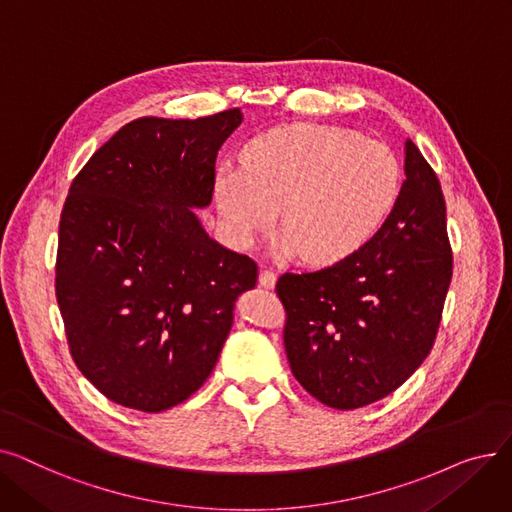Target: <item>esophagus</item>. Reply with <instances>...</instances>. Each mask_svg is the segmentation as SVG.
Returning <instances> with one entry per match:
<instances>
[{
    "label": "esophagus",
    "mask_w": 512,
    "mask_h": 512,
    "mask_svg": "<svg viewBox=\"0 0 512 512\" xmlns=\"http://www.w3.org/2000/svg\"><path fill=\"white\" fill-rule=\"evenodd\" d=\"M259 286L274 288L276 286V274L272 270H261L259 272Z\"/></svg>",
    "instance_id": "esophagus-1"
}]
</instances>
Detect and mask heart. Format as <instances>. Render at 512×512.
<instances>
[{
    "instance_id": "b5f03b06",
    "label": "heart",
    "mask_w": 512,
    "mask_h": 512,
    "mask_svg": "<svg viewBox=\"0 0 512 512\" xmlns=\"http://www.w3.org/2000/svg\"><path fill=\"white\" fill-rule=\"evenodd\" d=\"M226 166L215 199L240 245L270 228L280 209L278 249L307 263H334L375 234L400 191V164L382 143L338 126L294 124L261 134Z\"/></svg>"
}]
</instances>
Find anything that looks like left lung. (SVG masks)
<instances>
[{"label": "left lung", "mask_w": 512, "mask_h": 512, "mask_svg": "<svg viewBox=\"0 0 512 512\" xmlns=\"http://www.w3.org/2000/svg\"><path fill=\"white\" fill-rule=\"evenodd\" d=\"M396 203L361 249L324 270L282 274L284 348L299 384L351 411L392 394L429 355L452 278L440 180L413 141Z\"/></svg>", "instance_id": "1"}]
</instances>
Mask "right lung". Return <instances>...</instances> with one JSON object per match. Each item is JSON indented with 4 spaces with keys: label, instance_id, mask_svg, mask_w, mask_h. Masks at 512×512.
Wrapping results in <instances>:
<instances>
[{
    "label": "right lung",
    "instance_id": "1",
    "mask_svg": "<svg viewBox=\"0 0 512 512\" xmlns=\"http://www.w3.org/2000/svg\"><path fill=\"white\" fill-rule=\"evenodd\" d=\"M240 110L139 118L76 174L60 218L56 297L70 355L110 400L172 409L209 378L257 263L218 245L195 207Z\"/></svg>",
    "mask_w": 512,
    "mask_h": 512
}]
</instances>
